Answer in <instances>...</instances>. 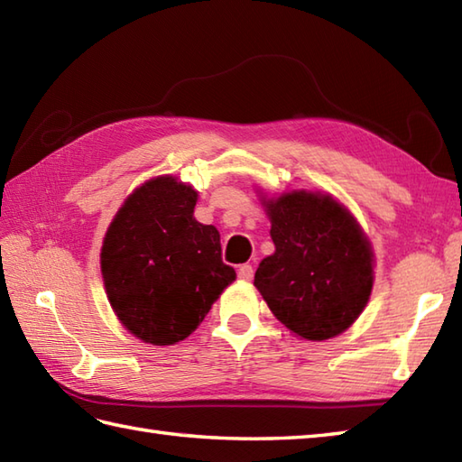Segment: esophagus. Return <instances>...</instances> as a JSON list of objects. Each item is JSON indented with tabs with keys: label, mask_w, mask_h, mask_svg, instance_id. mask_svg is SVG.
<instances>
[{
	"label": "esophagus",
	"mask_w": 462,
	"mask_h": 462,
	"mask_svg": "<svg viewBox=\"0 0 462 462\" xmlns=\"http://www.w3.org/2000/svg\"><path fill=\"white\" fill-rule=\"evenodd\" d=\"M238 278L240 280H246V282H250L254 278V266H252V263H244V266L238 268Z\"/></svg>",
	"instance_id": "1"
}]
</instances>
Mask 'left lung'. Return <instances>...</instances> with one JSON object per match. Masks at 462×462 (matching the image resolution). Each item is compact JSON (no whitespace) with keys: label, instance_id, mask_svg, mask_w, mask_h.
I'll use <instances>...</instances> for the list:
<instances>
[{"label":"left lung","instance_id":"8db88e82","mask_svg":"<svg viewBox=\"0 0 462 462\" xmlns=\"http://www.w3.org/2000/svg\"><path fill=\"white\" fill-rule=\"evenodd\" d=\"M276 252L254 286L283 326L323 341L346 331L373 288V254L357 222L326 194L288 192L266 204Z\"/></svg>","mask_w":462,"mask_h":462}]
</instances>
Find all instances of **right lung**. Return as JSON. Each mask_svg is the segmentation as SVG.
Masks as SVG:
<instances>
[{
  "label": "right lung",
  "instance_id": "add662e5",
  "mask_svg": "<svg viewBox=\"0 0 462 462\" xmlns=\"http://www.w3.org/2000/svg\"><path fill=\"white\" fill-rule=\"evenodd\" d=\"M196 196L172 176L146 182L103 242L101 272L116 318L152 346L189 337L236 278L222 262L218 230L194 220Z\"/></svg>",
  "mask_w": 462,
  "mask_h": 462
}]
</instances>
